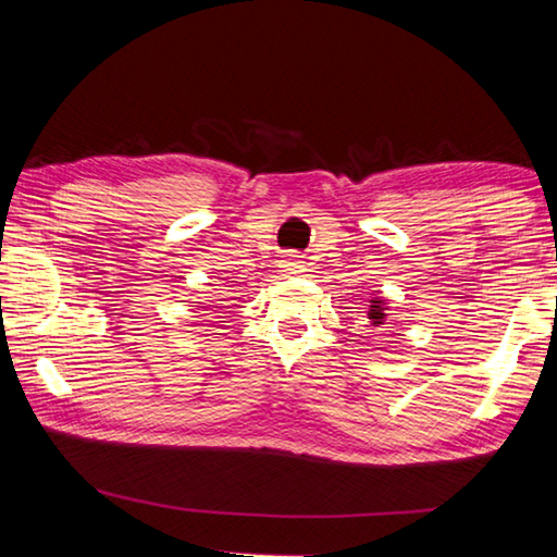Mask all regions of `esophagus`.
<instances>
[{
	"label": "esophagus",
	"instance_id": "obj_1",
	"mask_svg": "<svg viewBox=\"0 0 557 557\" xmlns=\"http://www.w3.org/2000/svg\"><path fill=\"white\" fill-rule=\"evenodd\" d=\"M297 265H299V262H297L295 258H289V260H287V265H285V268H297Z\"/></svg>",
	"mask_w": 557,
	"mask_h": 557
}]
</instances>
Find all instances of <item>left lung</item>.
<instances>
[{"label": "left lung", "mask_w": 557, "mask_h": 557, "mask_svg": "<svg viewBox=\"0 0 557 557\" xmlns=\"http://www.w3.org/2000/svg\"><path fill=\"white\" fill-rule=\"evenodd\" d=\"M385 312H388V307L383 305L381 297H373V299H371V309H369V322H371V326L379 329L381 324H385Z\"/></svg>", "instance_id": "8db88e82"}]
</instances>
